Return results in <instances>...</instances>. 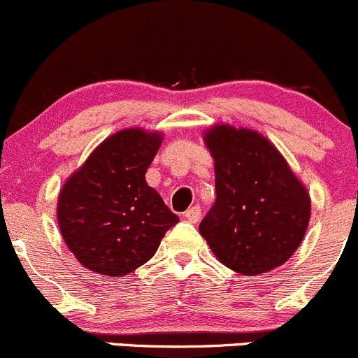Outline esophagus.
Instances as JSON below:
<instances>
[{
    "instance_id": "34e87169",
    "label": "esophagus",
    "mask_w": 358,
    "mask_h": 358,
    "mask_svg": "<svg viewBox=\"0 0 358 358\" xmlns=\"http://www.w3.org/2000/svg\"><path fill=\"white\" fill-rule=\"evenodd\" d=\"M184 217H186L189 222H198V221H200V217H201V208L198 207V205L187 208V210L184 212Z\"/></svg>"
}]
</instances>
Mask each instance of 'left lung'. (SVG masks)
<instances>
[{
	"label": "left lung",
	"mask_w": 358,
	"mask_h": 358,
	"mask_svg": "<svg viewBox=\"0 0 358 358\" xmlns=\"http://www.w3.org/2000/svg\"><path fill=\"white\" fill-rule=\"evenodd\" d=\"M205 144L214 158L215 203L200 233L212 252L242 275L284 264L310 221L306 187L277 148L254 130L215 125Z\"/></svg>",
	"instance_id": "8db88e82"
}]
</instances>
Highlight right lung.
<instances>
[{"label":"right lung","instance_id":"obj_1","mask_svg":"<svg viewBox=\"0 0 358 358\" xmlns=\"http://www.w3.org/2000/svg\"><path fill=\"white\" fill-rule=\"evenodd\" d=\"M162 136L127 129L108 137L59 194L67 249L85 268L111 277L150 261L179 217L148 186L146 171Z\"/></svg>","mask_w":358,"mask_h":358}]
</instances>
